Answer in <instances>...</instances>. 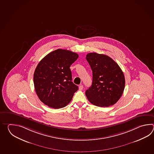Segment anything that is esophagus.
I'll return each mask as SVG.
<instances>
[{"label":"esophagus","mask_w":154,"mask_h":154,"mask_svg":"<svg viewBox=\"0 0 154 154\" xmlns=\"http://www.w3.org/2000/svg\"><path fill=\"white\" fill-rule=\"evenodd\" d=\"M79 90H82L83 89V86L82 85H80V86H79Z\"/></svg>","instance_id":"34e87169"}]
</instances>
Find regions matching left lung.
I'll use <instances>...</instances> for the list:
<instances>
[{"label":"left lung","instance_id":"8db88e82","mask_svg":"<svg viewBox=\"0 0 154 154\" xmlns=\"http://www.w3.org/2000/svg\"><path fill=\"white\" fill-rule=\"evenodd\" d=\"M86 60L92 71V83L85 92L88 101L98 107H109L121 98L125 87L124 74L109 57L89 53Z\"/></svg>","mask_w":154,"mask_h":154}]
</instances>
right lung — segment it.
I'll return each mask as SVG.
<instances>
[{
  "label": "right lung",
  "mask_w": 154,
  "mask_h": 154,
  "mask_svg": "<svg viewBox=\"0 0 154 154\" xmlns=\"http://www.w3.org/2000/svg\"><path fill=\"white\" fill-rule=\"evenodd\" d=\"M78 57L76 53L58 49L39 62L33 74V83L37 95L44 104L58 109L72 101L78 86L72 82L70 66Z\"/></svg>",
  "instance_id": "right-lung-1"
}]
</instances>
